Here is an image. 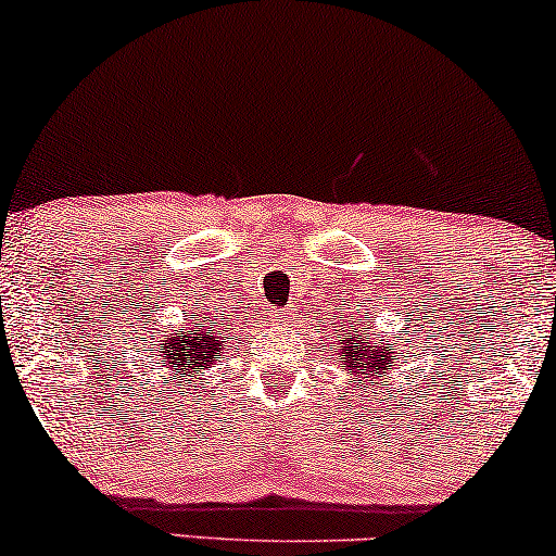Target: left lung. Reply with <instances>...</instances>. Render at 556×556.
Masks as SVG:
<instances>
[{
    "label": "left lung",
    "instance_id": "obj_1",
    "mask_svg": "<svg viewBox=\"0 0 556 556\" xmlns=\"http://www.w3.org/2000/svg\"><path fill=\"white\" fill-rule=\"evenodd\" d=\"M375 314H377V311H375ZM341 321H344V318H341ZM371 324H375V316L369 314V308L364 311V314L356 311L352 324H349V321L341 324L344 329L337 331V344H339L337 359H341V364H344L346 371H354V375H369L371 384H375L379 376L387 379L390 369L397 367L402 346L394 344V341H400L402 337L382 339L379 333H369V337H367ZM390 340L393 341L392 345L389 344ZM356 382L362 384V379H356ZM379 382H382V380H379Z\"/></svg>",
    "mask_w": 556,
    "mask_h": 556
}]
</instances>
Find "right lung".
I'll return each instance as SVG.
<instances>
[{"label": "right lung", "mask_w": 556, "mask_h": 556, "mask_svg": "<svg viewBox=\"0 0 556 556\" xmlns=\"http://www.w3.org/2000/svg\"><path fill=\"white\" fill-rule=\"evenodd\" d=\"M225 337H219L217 321L207 316L187 318L169 333H156L149 339L141 354V377H151L159 390L166 394H194L197 384L207 377L215 362L223 359ZM192 389V393H185Z\"/></svg>", "instance_id": "add662e5"}]
</instances>
